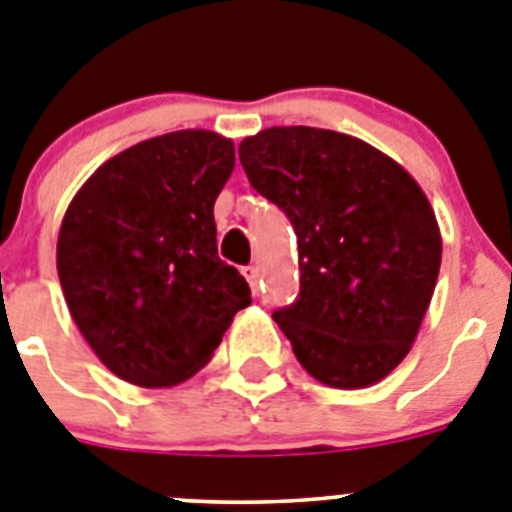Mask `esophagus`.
<instances>
[{"label": "esophagus", "mask_w": 512, "mask_h": 512, "mask_svg": "<svg viewBox=\"0 0 512 512\" xmlns=\"http://www.w3.org/2000/svg\"><path fill=\"white\" fill-rule=\"evenodd\" d=\"M242 275H245L247 283H250L252 293H257V280H260V270H257L255 265H250V267H245V270H242Z\"/></svg>", "instance_id": "34e87169"}]
</instances>
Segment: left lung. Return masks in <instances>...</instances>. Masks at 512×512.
Returning a JSON list of instances; mask_svg holds the SVG:
<instances>
[{
	"label": "left lung",
	"instance_id": "left-lung-1",
	"mask_svg": "<svg viewBox=\"0 0 512 512\" xmlns=\"http://www.w3.org/2000/svg\"><path fill=\"white\" fill-rule=\"evenodd\" d=\"M239 163L298 237L301 293L273 313L303 370L329 388L388 377L411 352L441 267L436 214L400 163L352 135L270 127Z\"/></svg>",
	"mask_w": 512,
	"mask_h": 512
}]
</instances>
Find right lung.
Here are the masks:
<instances>
[{"label":"right lung","instance_id":"obj_1","mask_svg":"<svg viewBox=\"0 0 512 512\" xmlns=\"http://www.w3.org/2000/svg\"><path fill=\"white\" fill-rule=\"evenodd\" d=\"M229 137L178 130L137 142L78 188L55 265L68 311L109 372L170 388L211 359L250 285L216 255L214 201Z\"/></svg>","mask_w":512,"mask_h":512}]
</instances>
